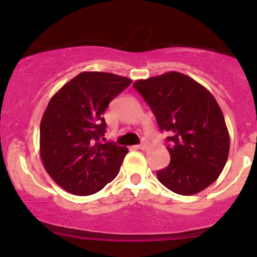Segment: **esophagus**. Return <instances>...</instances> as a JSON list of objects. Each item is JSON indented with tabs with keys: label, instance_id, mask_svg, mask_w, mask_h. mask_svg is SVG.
I'll list each match as a JSON object with an SVG mask.
<instances>
[{
	"label": "esophagus",
	"instance_id": "1",
	"mask_svg": "<svg viewBox=\"0 0 257 257\" xmlns=\"http://www.w3.org/2000/svg\"><path fill=\"white\" fill-rule=\"evenodd\" d=\"M147 147H149V144H147V142H144L143 144H140V145L137 146V149H139V150H146Z\"/></svg>",
	"mask_w": 257,
	"mask_h": 257
}]
</instances>
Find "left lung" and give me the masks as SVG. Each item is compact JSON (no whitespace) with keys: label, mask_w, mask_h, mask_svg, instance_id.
<instances>
[{"label":"left lung","mask_w":257,"mask_h":257,"mask_svg":"<svg viewBox=\"0 0 257 257\" xmlns=\"http://www.w3.org/2000/svg\"><path fill=\"white\" fill-rule=\"evenodd\" d=\"M133 87L167 131L171 163L157 172L165 187L180 195L203 191L219 178L229 153V133L222 111L206 87L171 71L139 79Z\"/></svg>","instance_id":"obj_1"}]
</instances>
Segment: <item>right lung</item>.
Returning <instances> with one entry per match:
<instances>
[{"label":"right lung","mask_w":257,"mask_h":257,"mask_svg":"<svg viewBox=\"0 0 257 257\" xmlns=\"http://www.w3.org/2000/svg\"><path fill=\"white\" fill-rule=\"evenodd\" d=\"M132 80L108 72H82L58 90L40 127L44 168L56 184L75 195L99 192L117 177L128 150L100 142L110 101Z\"/></svg>","instance_id":"right-lung-1"}]
</instances>
